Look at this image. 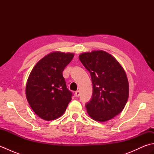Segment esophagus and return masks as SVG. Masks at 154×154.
Masks as SVG:
<instances>
[{
    "label": "esophagus",
    "instance_id": "34e87169",
    "mask_svg": "<svg viewBox=\"0 0 154 154\" xmlns=\"http://www.w3.org/2000/svg\"><path fill=\"white\" fill-rule=\"evenodd\" d=\"M75 96L76 97H79L80 96V92H79V91H75Z\"/></svg>",
    "mask_w": 154,
    "mask_h": 154
}]
</instances>
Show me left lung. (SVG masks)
I'll list each match as a JSON object with an SVG mask.
<instances>
[{
    "instance_id": "obj_1",
    "label": "left lung",
    "mask_w": 154,
    "mask_h": 154,
    "mask_svg": "<svg viewBox=\"0 0 154 154\" xmlns=\"http://www.w3.org/2000/svg\"><path fill=\"white\" fill-rule=\"evenodd\" d=\"M79 60L89 71L93 95L86 109L91 119L105 122L122 112L129 96L125 71L112 55L99 50L79 55Z\"/></svg>"
}]
</instances>
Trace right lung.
<instances>
[{
  "mask_svg": "<svg viewBox=\"0 0 154 154\" xmlns=\"http://www.w3.org/2000/svg\"><path fill=\"white\" fill-rule=\"evenodd\" d=\"M73 53L54 51L39 61L32 69L26 87V95L32 109L41 119L50 121L63 114L71 100L63 77Z\"/></svg>",
  "mask_w": 154,
  "mask_h": 154,
  "instance_id": "1",
  "label": "right lung"
}]
</instances>
